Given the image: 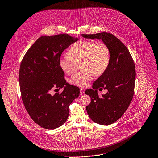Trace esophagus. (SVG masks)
<instances>
[{
	"instance_id": "1",
	"label": "esophagus",
	"mask_w": 158,
	"mask_h": 158,
	"mask_svg": "<svg viewBox=\"0 0 158 158\" xmlns=\"http://www.w3.org/2000/svg\"><path fill=\"white\" fill-rule=\"evenodd\" d=\"M80 94H81V95L84 94V89H82V88L80 89Z\"/></svg>"
}]
</instances>
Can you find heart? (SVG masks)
Segmentation results:
<instances>
[{"mask_svg": "<svg viewBox=\"0 0 158 158\" xmlns=\"http://www.w3.org/2000/svg\"><path fill=\"white\" fill-rule=\"evenodd\" d=\"M110 62V51L106 44L93 40H80L69 50V54L60 57L59 65L66 74H70L81 62L82 70L69 79V82L79 87H84L94 75L103 74Z\"/></svg>", "mask_w": 158, "mask_h": 158, "instance_id": "heart-1", "label": "heart"}]
</instances>
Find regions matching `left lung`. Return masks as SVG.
Instances as JSON below:
<instances>
[{"mask_svg": "<svg viewBox=\"0 0 158 158\" xmlns=\"http://www.w3.org/2000/svg\"><path fill=\"white\" fill-rule=\"evenodd\" d=\"M87 39L101 40L110 51V62L105 73L93 83L85 94L91 98L86 111L96 123L108 125L118 120L130 105L134 92L135 69L132 56L123 43L108 33L82 34ZM103 87L108 92L99 97L97 89Z\"/></svg>", "mask_w": 158, "mask_h": 158, "instance_id": "8db88e82", "label": "left lung"}]
</instances>
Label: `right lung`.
<instances>
[{
	"label": "right lung",
	"instance_id": "obj_1",
	"mask_svg": "<svg viewBox=\"0 0 158 158\" xmlns=\"http://www.w3.org/2000/svg\"><path fill=\"white\" fill-rule=\"evenodd\" d=\"M77 40L68 34L41 36L21 62L19 81L23 102L33 120L44 128L52 130L63 125L69 105L79 96V88L66 82L59 65L64 50ZM55 88L64 90L52 95Z\"/></svg>",
	"mask_w": 158,
	"mask_h": 158
}]
</instances>
